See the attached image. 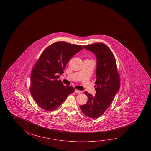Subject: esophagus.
<instances>
[{
    "instance_id": "obj_1",
    "label": "esophagus",
    "mask_w": 151,
    "mask_h": 151,
    "mask_svg": "<svg viewBox=\"0 0 151 151\" xmlns=\"http://www.w3.org/2000/svg\"><path fill=\"white\" fill-rule=\"evenodd\" d=\"M75 92L76 93H77V94H81V93H82V91H79V90H77V89H75Z\"/></svg>"
}]
</instances>
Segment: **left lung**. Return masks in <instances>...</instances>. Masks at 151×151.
Here are the masks:
<instances>
[{"label":"left lung","mask_w":151,"mask_h":151,"mask_svg":"<svg viewBox=\"0 0 151 151\" xmlns=\"http://www.w3.org/2000/svg\"><path fill=\"white\" fill-rule=\"evenodd\" d=\"M96 57L97 79L95 96L85 91L88 97L86 104L81 109L86 116L96 119L102 115L113 101L120 87V79L114 55L106 45L95 43L84 46Z\"/></svg>","instance_id":"8db88e82"}]
</instances>
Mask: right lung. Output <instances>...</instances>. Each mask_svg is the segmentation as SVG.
<instances>
[{
	"mask_svg": "<svg viewBox=\"0 0 151 151\" xmlns=\"http://www.w3.org/2000/svg\"><path fill=\"white\" fill-rule=\"evenodd\" d=\"M83 49L81 45L58 42L50 45L41 55L31 74L30 91L42 109L54 110L74 91L73 87L63 85L58 78L69 60Z\"/></svg>",
	"mask_w": 151,
	"mask_h": 151,
	"instance_id": "obj_1",
	"label": "right lung"
}]
</instances>
